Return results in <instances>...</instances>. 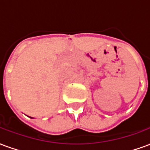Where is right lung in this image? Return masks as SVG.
I'll return each instance as SVG.
<instances>
[{
	"mask_svg": "<svg viewBox=\"0 0 150 150\" xmlns=\"http://www.w3.org/2000/svg\"><path fill=\"white\" fill-rule=\"evenodd\" d=\"M30 118H32V117H30Z\"/></svg>",
	"mask_w": 150,
	"mask_h": 150,
	"instance_id": "1",
	"label": "right lung"
}]
</instances>
